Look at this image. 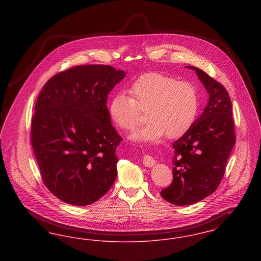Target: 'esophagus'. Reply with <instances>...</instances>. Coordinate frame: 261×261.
Here are the masks:
<instances>
[{
	"mask_svg": "<svg viewBox=\"0 0 261 261\" xmlns=\"http://www.w3.org/2000/svg\"><path fill=\"white\" fill-rule=\"evenodd\" d=\"M154 163H155V161H154V159H153L151 155L145 154V155L143 156V164H144L145 166L151 167V166L154 165Z\"/></svg>",
	"mask_w": 261,
	"mask_h": 261,
	"instance_id": "1",
	"label": "esophagus"
}]
</instances>
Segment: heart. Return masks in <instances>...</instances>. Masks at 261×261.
I'll return each mask as SVG.
<instances>
[{
  "label": "heart",
  "instance_id": "b5f03b06",
  "mask_svg": "<svg viewBox=\"0 0 261 261\" xmlns=\"http://www.w3.org/2000/svg\"><path fill=\"white\" fill-rule=\"evenodd\" d=\"M130 97L118 93L112 97L109 112L112 120L124 131H132L146 112L147 124L132 139L138 142H153L162 138L182 136L194 123L199 97L196 87L172 77L148 73L139 77L128 90Z\"/></svg>",
  "mask_w": 261,
  "mask_h": 261
}]
</instances>
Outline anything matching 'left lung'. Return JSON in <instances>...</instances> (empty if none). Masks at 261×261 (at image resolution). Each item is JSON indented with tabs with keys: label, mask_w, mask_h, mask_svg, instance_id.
I'll return each mask as SVG.
<instances>
[{
	"label": "left lung",
	"mask_w": 261,
	"mask_h": 261,
	"mask_svg": "<svg viewBox=\"0 0 261 261\" xmlns=\"http://www.w3.org/2000/svg\"><path fill=\"white\" fill-rule=\"evenodd\" d=\"M186 67L197 72L210 98L199 118L172 145L173 181L161 195L179 206L198 202L215 192L236 143L228 92L201 69Z\"/></svg>",
	"instance_id": "1"
}]
</instances>
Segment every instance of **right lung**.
I'll return each mask as SVG.
<instances>
[{"label": "right lung", "mask_w": 261, "mask_h": 261, "mask_svg": "<svg viewBox=\"0 0 261 261\" xmlns=\"http://www.w3.org/2000/svg\"><path fill=\"white\" fill-rule=\"evenodd\" d=\"M125 74L110 65H78L53 76L39 94L32 148L44 184L66 203L89 205L115 181L122 138L107 100Z\"/></svg>", "instance_id": "1"}]
</instances>
